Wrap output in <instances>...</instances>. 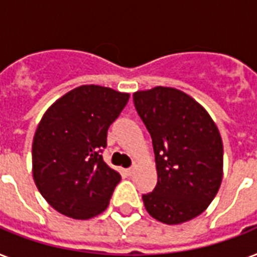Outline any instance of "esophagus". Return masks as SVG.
I'll list each match as a JSON object with an SVG mask.
<instances>
[{"instance_id":"obj_1","label":"esophagus","mask_w":257,"mask_h":257,"mask_svg":"<svg viewBox=\"0 0 257 257\" xmlns=\"http://www.w3.org/2000/svg\"><path fill=\"white\" fill-rule=\"evenodd\" d=\"M135 171H136V165H132V167H131V168L126 169V173H128L129 176H132L133 173H135Z\"/></svg>"}]
</instances>
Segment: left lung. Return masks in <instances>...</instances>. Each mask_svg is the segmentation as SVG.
Returning <instances> with one entry per match:
<instances>
[{"label":"left lung","mask_w":257,"mask_h":257,"mask_svg":"<svg viewBox=\"0 0 257 257\" xmlns=\"http://www.w3.org/2000/svg\"><path fill=\"white\" fill-rule=\"evenodd\" d=\"M152 137L157 184L143 195L147 211L165 224L203 213L223 179V143L207 110L177 89L156 86L133 94Z\"/></svg>","instance_id":"obj_1"}]
</instances>
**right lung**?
<instances>
[{
  "label": "right lung",
  "mask_w": 257,
  "mask_h": 257,
  "mask_svg": "<svg viewBox=\"0 0 257 257\" xmlns=\"http://www.w3.org/2000/svg\"><path fill=\"white\" fill-rule=\"evenodd\" d=\"M129 98L98 85L62 96L40 121L32 147L33 177L60 213L86 220L106 209L121 176L102 159L108 129Z\"/></svg>",
  "instance_id": "obj_1"
}]
</instances>
